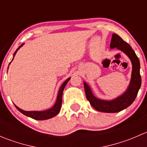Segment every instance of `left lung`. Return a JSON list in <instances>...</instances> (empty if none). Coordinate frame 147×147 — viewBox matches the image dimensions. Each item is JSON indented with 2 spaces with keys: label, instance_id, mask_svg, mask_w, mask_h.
Returning a JSON list of instances; mask_svg holds the SVG:
<instances>
[{
  "label": "left lung",
  "instance_id": "obj_1",
  "mask_svg": "<svg viewBox=\"0 0 147 147\" xmlns=\"http://www.w3.org/2000/svg\"><path fill=\"white\" fill-rule=\"evenodd\" d=\"M115 47H117L125 53L131 60L132 64L131 81L125 92L123 93L119 97L115 98V100H109V101L100 100L94 97L88 84L84 82L86 97L92 106L99 112L115 113V112H119L128 107L136 99L142 84V78L140 75V63L137 55L131 49V46L123 40L119 35L114 33L112 34V38L111 40L110 48H115Z\"/></svg>",
  "mask_w": 147,
  "mask_h": 147
}]
</instances>
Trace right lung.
<instances>
[{
  "instance_id": "1",
  "label": "right lung",
  "mask_w": 147,
  "mask_h": 147,
  "mask_svg": "<svg viewBox=\"0 0 147 147\" xmlns=\"http://www.w3.org/2000/svg\"><path fill=\"white\" fill-rule=\"evenodd\" d=\"M24 43L22 44L16 50V51L14 53V55H16V53H17L18 50L20 49V47H22ZM11 60V62H12ZM10 62V63H11ZM10 65V64H9ZM70 80V78H69L68 79H67L66 80L63 82V84H62L61 87H60V90H59L58 92V94H57V100H56L55 104L54 105V106L52 108L50 109H47V110H45V111H25L23 110V109H20L19 107H18L17 106H16V107L17 108L18 110L20 111L22 114H23L24 115L26 116L32 118L34 119H36V120H45V119H50V118L56 116L57 114L60 112V109H61V105H62V98H63V90H64L65 87L66 86L67 83L68 82V81Z\"/></svg>"
}]
</instances>
